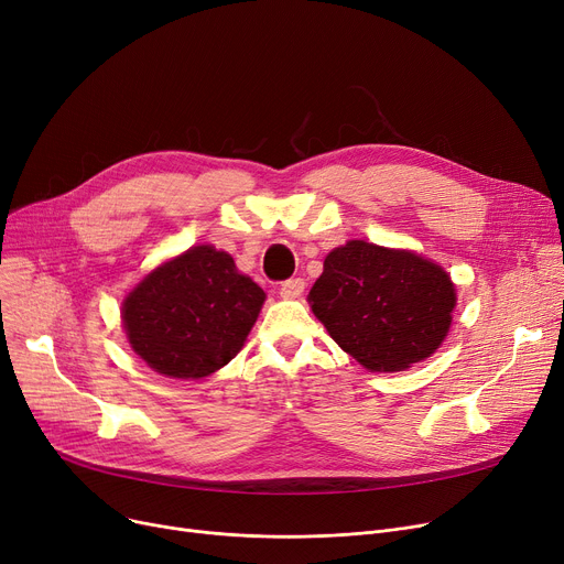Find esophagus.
<instances>
[{
  "label": "esophagus",
  "mask_w": 564,
  "mask_h": 564,
  "mask_svg": "<svg viewBox=\"0 0 564 564\" xmlns=\"http://www.w3.org/2000/svg\"><path fill=\"white\" fill-rule=\"evenodd\" d=\"M304 288H306L304 279H288V281H283V283H281L279 292H281V297H283V300H297L300 294L304 292Z\"/></svg>",
  "instance_id": "esophagus-1"
}]
</instances>
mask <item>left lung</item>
Instances as JSON below:
<instances>
[{
  "label": "left lung",
  "mask_w": 564,
  "mask_h": 564,
  "mask_svg": "<svg viewBox=\"0 0 564 564\" xmlns=\"http://www.w3.org/2000/svg\"><path fill=\"white\" fill-rule=\"evenodd\" d=\"M308 302L349 357L395 372L438 349L457 292L451 274L419 253L351 240L324 258Z\"/></svg>",
  "instance_id": "obj_1"
}]
</instances>
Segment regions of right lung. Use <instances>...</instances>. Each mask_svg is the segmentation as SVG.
<instances>
[{
	"mask_svg": "<svg viewBox=\"0 0 564 564\" xmlns=\"http://www.w3.org/2000/svg\"><path fill=\"white\" fill-rule=\"evenodd\" d=\"M264 292L210 245L160 264L123 302V327L155 372L200 379L242 349Z\"/></svg>",
	"mask_w": 564,
	"mask_h": 564,
	"instance_id": "right-lung-1",
	"label": "right lung"
}]
</instances>
